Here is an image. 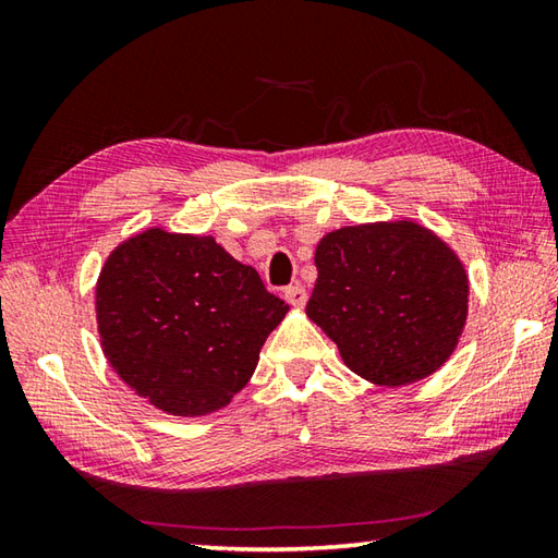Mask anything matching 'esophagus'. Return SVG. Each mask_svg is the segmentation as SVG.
I'll return each mask as SVG.
<instances>
[{
    "label": "esophagus",
    "mask_w": 558,
    "mask_h": 558,
    "mask_svg": "<svg viewBox=\"0 0 558 558\" xmlns=\"http://www.w3.org/2000/svg\"><path fill=\"white\" fill-rule=\"evenodd\" d=\"M286 300H288V304H292V306H304L306 304V288L304 286H290L288 290H286Z\"/></svg>",
    "instance_id": "34e87169"
}]
</instances>
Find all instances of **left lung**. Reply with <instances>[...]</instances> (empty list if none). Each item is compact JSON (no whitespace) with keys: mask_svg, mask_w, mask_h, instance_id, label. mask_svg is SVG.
Segmentation results:
<instances>
[{"mask_svg":"<svg viewBox=\"0 0 558 558\" xmlns=\"http://www.w3.org/2000/svg\"><path fill=\"white\" fill-rule=\"evenodd\" d=\"M306 316L336 342L350 372L398 388L432 376L468 322L465 264L410 218L360 222L316 244Z\"/></svg>","mask_w":558,"mask_h":558,"instance_id":"obj_1","label":"left lung"}]
</instances>
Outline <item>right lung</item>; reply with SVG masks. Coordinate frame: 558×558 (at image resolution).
<instances>
[{
  "label": "right lung",
  "mask_w": 558,
  "mask_h": 558,
  "mask_svg": "<svg viewBox=\"0 0 558 558\" xmlns=\"http://www.w3.org/2000/svg\"><path fill=\"white\" fill-rule=\"evenodd\" d=\"M288 310L210 234L162 228L117 244L96 286L102 354L136 396L174 417L230 405Z\"/></svg>",
  "instance_id": "obj_1"
}]
</instances>
